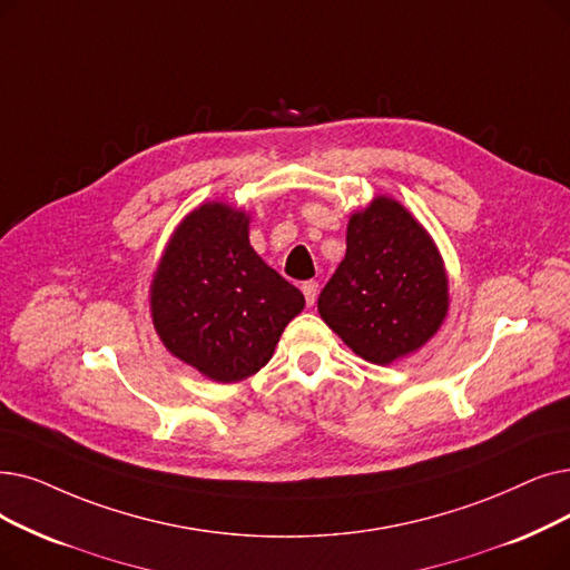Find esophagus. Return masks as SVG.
Returning a JSON list of instances; mask_svg holds the SVG:
<instances>
[{
    "instance_id": "1",
    "label": "esophagus",
    "mask_w": 570,
    "mask_h": 570,
    "mask_svg": "<svg viewBox=\"0 0 570 570\" xmlns=\"http://www.w3.org/2000/svg\"><path fill=\"white\" fill-rule=\"evenodd\" d=\"M303 293H305V301H307V305L312 307V305L316 303V293H318V284H316L314 279L305 282V284H303Z\"/></svg>"
}]
</instances>
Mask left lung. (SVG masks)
<instances>
[{"mask_svg": "<svg viewBox=\"0 0 570 570\" xmlns=\"http://www.w3.org/2000/svg\"><path fill=\"white\" fill-rule=\"evenodd\" d=\"M448 272L422 224L391 197L352 214L346 254L318 314L361 358L389 365L424 346L450 307Z\"/></svg>", "mask_w": 570, "mask_h": 570, "instance_id": "8db88e82", "label": "left lung"}]
</instances>
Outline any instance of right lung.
Listing matches in <instances>:
<instances>
[{
	"instance_id": "obj_1",
	"label": "right lung",
	"mask_w": 570,
	"mask_h": 570,
	"mask_svg": "<svg viewBox=\"0 0 570 570\" xmlns=\"http://www.w3.org/2000/svg\"><path fill=\"white\" fill-rule=\"evenodd\" d=\"M303 307V293L252 249L249 216L224 203L181 220L151 284L163 344L224 384L258 373Z\"/></svg>"
}]
</instances>
